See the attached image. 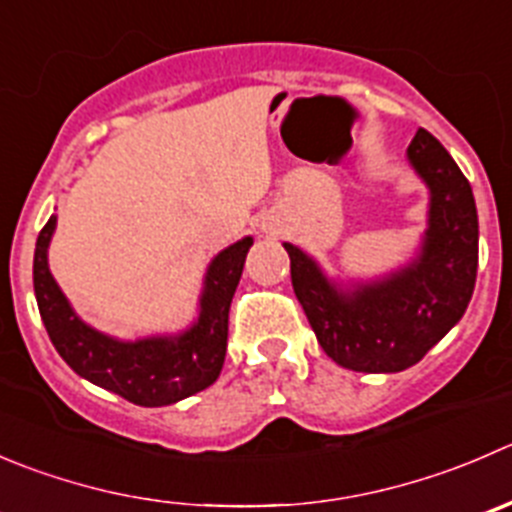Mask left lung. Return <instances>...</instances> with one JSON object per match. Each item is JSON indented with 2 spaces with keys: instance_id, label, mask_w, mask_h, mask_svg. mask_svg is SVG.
<instances>
[{
  "instance_id": "1",
  "label": "left lung",
  "mask_w": 512,
  "mask_h": 512,
  "mask_svg": "<svg viewBox=\"0 0 512 512\" xmlns=\"http://www.w3.org/2000/svg\"><path fill=\"white\" fill-rule=\"evenodd\" d=\"M408 157L430 187V230L408 270L342 295L297 247L290 255L295 295L317 342L337 365L355 372H400L463 317L478 277V210L470 182L428 130Z\"/></svg>"
}]
</instances>
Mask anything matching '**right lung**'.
<instances>
[{
  "instance_id": "1",
  "label": "right lung",
  "mask_w": 512,
  "mask_h": 512,
  "mask_svg": "<svg viewBox=\"0 0 512 512\" xmlns=\"http://www.w3.org/2000/svg\"><path fill=\"white\" fill-rule=\"evenodd\" d=\"M49 217L34 250V295L39 315L62 360L77 375L142 408L172 405L210 388L220 377L227 352V325L237 282L242 277L252 237L235 242L215 257L207 272L200 320L185 335L167 340L117 342L84 325L64 300L47 267V247L54 232Z\"/></svg>"
}]
</instances>
